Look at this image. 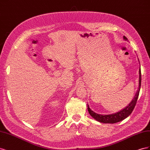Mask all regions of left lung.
I'll use <instances>...</instances> for the list:
<instances>
[{"mask_svg":"<svg viewBox=\"0 0 150 150\" xmlns=\"http://www.w3.org/2000/svg\"><path fill=\"white\" fill-rule=\"evenodd\" d=\"M123 38L125 40H128L125 36H123ZM139 88L137 91V93H136L134 98L131 102L129 104L128 106H126L125 108H124L122 110H121L120 111L117 112L115 114L111 115H99L97 114V113L94 112L89 107V105L88 104V110L89 113V115L91 116L94 120L96 121L103 122V123H116V122H120L122 120H125L127 117L129 116L132 111H133L134 108L136 106V104L137 102V99L138 98L139 90L141 88V81H142V74H141V70L139 69Z\"/></svg>","mask_w":150,"mask_h":150,"instance_id":"left-lung-1","label":"left lung"}]
</instances>
